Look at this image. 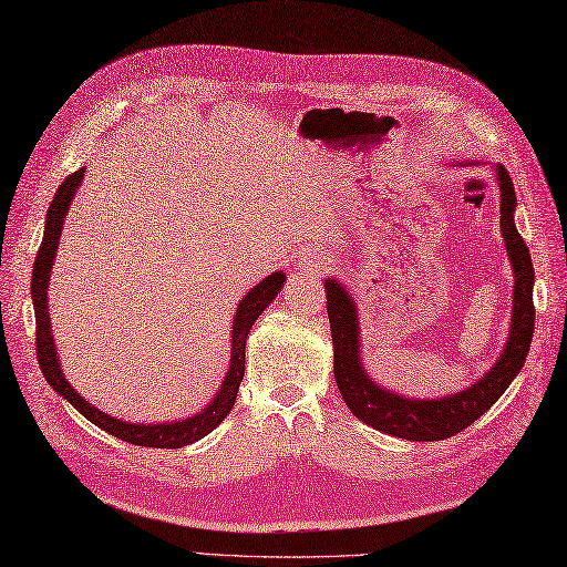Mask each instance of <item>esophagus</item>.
Returning a JSON list of instances; mask_svg holds the SVG:
<instances>
[{"label":"esophagus","instance_id":"34e87169","mask_svg":"<svg viewBox=\"0 0 567 567\" xmlns=\"http://www.w3.org/2000/svg\"><path fill=\"white\" fill-rule=\"evenodd\" d=\"M299 268H301L303 272H313V270H318V268H323V264H321V260H318L316 256H303Z\"/></svg>","mask_w":567,"mask_h":567}]
</instances>
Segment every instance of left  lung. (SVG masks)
Listing matches in <instances>:
<instances>
[{
	"mask_svg": "<svg viewBox=\"0 0 567 567\" xmlns=\"http://www.w3.org/2000/svg\"><path fill=\"white\" fill-rule=\"evenodd\" d=\"M498 184L503 239L515 270V309L505 352L496 361V367L476 385L441 400H408L375 385L359 361L354 303L347 297L344 287H340L336 280H326V307L332 328V347H336V367H332L336 369V383L347 408L364 424L404 441L450 439V435L472 426L478 416L488 412L505 393L507 385L513 383L522 364H525L534 332V268L527 244L519 237L513 223L515 186L503 165H498Z\"/></svg>",
	"mask_w": 567,
	"mask_h": 567,
	"instance_id": "obj_1",
	"label": "left lung"
}]
</instances>
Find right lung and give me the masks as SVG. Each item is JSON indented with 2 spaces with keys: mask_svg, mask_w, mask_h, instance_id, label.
<instances>
[{
  "mask_svg": "<svg viewBox=\"0 0 567 567\" xmlns=\"http://www.w3.org/2000/svg\"><path fill=\"white\" fill-rule=\"evenodd\" d=\"M83 179V169L71 172L69 177L56 188V194L50 203L48 210V220H45V237H42V244L35 256V266H33V280H31V295H33V307H35V352H38V364L45 373L48 383L66 398L74 408L100 426L103 431L117 435V439L134 443L141 447H182L194 441H200L203 435H208L217 424L235 408V400L239 393V383L244 379V357H246V336L251 332V326L256 318L264 313L268 303L278 297L282 289L285 275L282 272H272L264 282H258L249 295H246L235 316V328H231V367L225 375L223 390L217 393V398L208 404L200 414L184 419L179 424H157V426H141V424H126L120 422V419L107 416L105 412H100L91 408L74 388L69 385L64 379V373L60 369V359H56L54 352V340H52V330H50V318H48V282H50V270L54 264V251L60 246L62 237V223L66 217V210L71 206V198H74L76 188Z\"/></svg>",
  "mask_w": 567,
  "mask_h": 567,
  "instance_id": "add662e5",
  "label": "right lung"
}]
</instances>
